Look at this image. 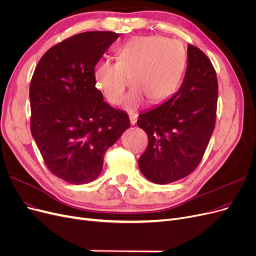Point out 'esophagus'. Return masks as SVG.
Returning a JSON list of instances; mask_svg holds the SVG:
<instances>
[{
	"label": "esophagus",
	"instance_id": "esophagus-1",
	"mask_svg": "<svg viewBox=\"0 0 256 256\" xmlns=\"http://www.w3.org/2000/svg\"><path fill=\"white\" fill-rule=\"evenodd\" d=\"M137 118H138V115H136V114H130V124L132 126H135L136 124Z\"/></svg>",
	"mask_w": 256,
	"mask_h": 256
}]
</instances>
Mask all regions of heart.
<instances>
[{
    "instance_id": "b5f03b06",
    "label": "heart",
    "mask_w": 256,
    "mask_h": 256,
    "mask_svg": "<svg viewBox=\"0 0 256 256\" xmlns=\"http://www.w3.org/2000/svg\"><path fill=\"white\" fill-rule=\"evenodd\" d=\"M186 65L182 45L159 36H135L117 52L116 62H99L94 70L96 88L106 100L118 106L128 85H134L124 108L135 110L146 98L150 103L166 100L176 92Z\"/></svg>"
}]
</instances>
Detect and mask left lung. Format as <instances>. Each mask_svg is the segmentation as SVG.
I'll return each mask as SVG.
<instances>
[{
    "mask_svg": "<svg viewBox=\"0 0 256 256\" xmlns=\"http://www.w3.org/2000/svg\"><path fill=\"white\" fill-rule=\"evenodd\" d=\"M218 83L209 58L188 46V66L176 94L139 114L137 124L148 139L138 166L150 182L171 184L200 164L214 130Z\"/></svg>",
    "mask_w": 256,
    "mask_h": 256,
    "instance_id": "1",
    "label": "left lung"
}]
</instances>
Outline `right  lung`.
<instances>
[{
  "mask_svg": "<svg viewBox=\"0 0 256 256\" xmlns=\"http://www.w3.org/2000/svg\"><path fill=\"white\" fill-rule=\"evenodd\" d=\"M118 36H72L47 50L32 74V135L47 168L72 184L94 180L108 148L130 128L128 114L103 101L94 79V66Z\"/></svg>",
  "mask_w": 256,
  "mask_h": 256,
  "instance_id": "obj_1",
  "label": "right lung"
}]
</instances>
